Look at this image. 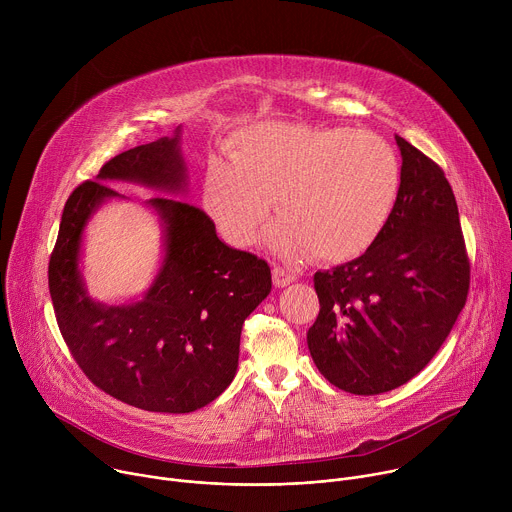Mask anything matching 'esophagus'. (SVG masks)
I'll use <instances>...</instances> for the list:
<instances>
[{"label":"esophagus","mask_w":512,"mask_h":512,"mask_svg":"<svg viewBox=\"0 0 512 512\" xmlns=\"http://www.w3.org/2000/svg\"><path fill=\"white\" fill-rule=\"evenodd\" d=\"M291 281H296V273H291L283 267H273V285L275 287H285Z\"/></svg>","instance_id":"34e87169"}]
</instances>
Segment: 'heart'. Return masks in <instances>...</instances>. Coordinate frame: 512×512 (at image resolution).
Masks as SVG:
<instances>
[{
  "instance_id": "heart-1",
  "label": "heart",
  "mask_w": 512,
  "mask_h": 512,
  "mask_svg": "<svg viewBox=\"0 0 512 512\" xmlns=\"http://www.w3.org/2000/svg\"><path fill=\"white\" fill-rule=\"evenodd\" d=\"M227 156L204 176L218 229L235 245H251L273 200L279 218L267 243L291 261L358 257L385 229L401 190L397 152L367 129L265 121L239 131Z\"/></svg>"
}]
</instances>
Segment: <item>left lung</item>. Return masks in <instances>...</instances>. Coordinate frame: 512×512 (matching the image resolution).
Wrapping results in <instances>:
<instances>
[{"instance_id":"obj_1","label":"left lung","mask_w":512,"mask_h":512,"mask_svg":"<svg viewBox=\"0 0 512 512\" xmlns=\"http://www.w3.org/2000/svg\"><path fill=\"white\" fill-rule=\"evenodd\" d=\"M401 190L367 253L316 271L320 314L308 330L318 371L352 395L413 379L454 328L470 289V259L452 186L403 137Z\"/></svg>"}]
</instances>
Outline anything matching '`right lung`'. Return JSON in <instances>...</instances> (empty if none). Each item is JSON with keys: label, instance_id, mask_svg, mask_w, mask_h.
Returning <instances> with one entry per match:
<instances>
[{"label": "right lung", "instance_id": "1", "mask_svg": "<svg viewBox=\"0 0 512 512\" xmlns=\"http://www.w3.org/2000/svg\"><path fill=\"white\" fill-rule=\"evenodd\" d=\"M103 180L178 192L186 180L178 135L111 158L97 180L68 196L48 263L60 334L85 377L117 401L160 413L196 411L231 385L243 324L271 291V269L227 247L202 208L156 196L150 204L166 225V259L148 296L117 308L93 302L79 275V249L91 212L119 196Z\"/></svg>", "mask_w": 512, "mask_h": 512}]
</instances>
